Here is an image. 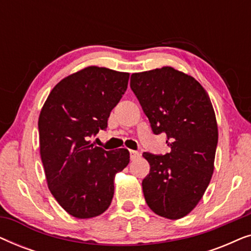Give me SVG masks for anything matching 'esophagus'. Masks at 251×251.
<instances>
[{
    "mask_svg": "<svg viewBox=\"0 0 251 251\" xmlns=\"http://www.w3.org/2000/svg\"><path fill=\"white\" fill-rule=\"evenodd\" d=\"M140 154L137 152V151H130V160L131 161H135L139 157Z\"/></svg>",
    "mask_w": 251,
    "mask_h": 251,
    "instance_id": "1",
    "label": "esophagus"
}]
</instances>
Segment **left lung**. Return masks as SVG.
I'll return each instance as SVG.
<instances>
[{"instance_id": "1", "label": "left lung", "mask_w": 251, "mask_h": 251, "mask_svg": "<svg viewBox=\"0 0 251 251\" xmlns=\"http://www.w3.org/2000/svg\"><path fill=\"white\" fill-rule=\"evenodd\" d=\"M130 87L153 132H166L170 153H143L150 174L146 203L156 215L179 219L203 197L214 173L218 126L210 98L193 76L170 66L133 73Z\"/></svg>"}]
</instances>
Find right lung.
<instances>
[{
	"instance_id": "right-lung-1",
	"label": "right lung",
	"mask_w": 251,
	"mask_h": 251,
	"mask_svg": "<svg viewBox=\"0 0 251 251\" xmlns=\"http://www.w3.org/2000/svg\"><path fill=\"white\" fill-rule=\"evenodd\" d=\"M128 81L126 72L88 66L58 82L41 109L40 154L48 187L75 218L97 217L107 210L115 175L130 161L126 149L105 151L89 140L107 128Z\"/></svg>"
}]
</instances>
